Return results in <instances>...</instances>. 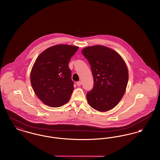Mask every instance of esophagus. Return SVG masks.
Masks as SVG:
<instances>
[{"label": "esophagus", "mask_w": 160, "mask_h": 160, "mask_svg": "<svg viewBox=\"0 0 160 160\" xmlns=\"http://www.w3.org/2000/svg\"><path fill=\"white\" fill-rule=\"evenodd\" d=\"M77 86H81V85H82V82H80V81L77 82Z\"/></svg>", "instance_id": "34e87169"}]
</instances>
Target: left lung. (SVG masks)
Here are the masks:
<instances>
[{
	"label": "left lung",
	"instance_id": "obj_1",
	"mask_svg": "<svg viewBox=\"0 0 160 160\" xmlns=\"http://www.w3.org/2000/svg\"><path fill=\"white\" fill-rule=\"evenodd\" d=\"M94 77V86L86 98L94 109L106 112L113 109L122 98L128 82V70L120 55L102 45L83 49Z\"/></svg>",
	"mask_w": 160,
	"mask_h": 160
}]
</instances>
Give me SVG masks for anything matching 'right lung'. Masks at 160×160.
<instances>
[{"label":"right lung","mask_w":160,"mask_h":160,"mask_svg":"<svg viewBox=\"0 0 160 160\" xmlns=\"http://www.w3.org/2000/svg\"><path fill=\"white\" fill-rule=\"evenodd\" d=\"M78 47L57 45L48 48L38 56L32 68L30 79L38 98L48 106L66 104L74 90L68 63Z\"/></svg>","instance_id":"obj_1"}]
</instances>
